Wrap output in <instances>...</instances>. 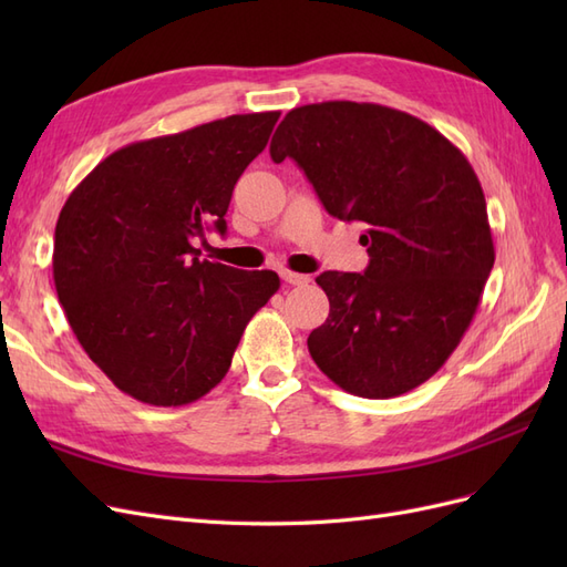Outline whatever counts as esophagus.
I'll return each mask as SVG.
<instances>
[{
    "label": "esophagus",
    "instance_id": "34e87169",
    "mask_svg": "<svg viewBox=\"0 0 567 567\" xmlns=\"http://www.w3.org/2000/svg\"><path fill=\"white\" fill-rule=\"evenodd\" d=\"M281 279H284L286 284H290V286H305V284H310V277H307V274L288 271V269L281 271Z\"/></svg>",
    "mask_w": 567,
    "mask_h": 567
}]
</instances>
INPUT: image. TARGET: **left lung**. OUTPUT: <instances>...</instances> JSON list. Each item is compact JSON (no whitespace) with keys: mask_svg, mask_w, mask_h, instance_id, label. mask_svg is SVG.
Instances as JSON below:
<instances>
[{"mask_svg":"<svg viewBox=\"0 0 567 567\" xmlns=\"http://www.w3.org/2000/svg\"><path fill=\"white\" fill-rule=\"evenodd\" d=\"M269 153L298 163L326 213L367 227L364 274L317 277L331 302L307 338L317 367L369 400L425 383L466 333L494 267L466 156L414 115L354 101L293 109Z\"/></svg>","mask_w":567,"mask_h":567,"instance_id":"obj_1","label":"left lung"}]
</instances>
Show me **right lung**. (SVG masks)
Segmentation results:
<instances>
[{
  "label": "right lung",
  "instance_id": "1",
  "mask_svg": "<svg viewBox=\"0 0 567 567\" xmlns=\"http://www.w3.org/2000/svg\"><path fill=\"white\" fill-rule=\"evenodd\" d=\"M279 111L229 115L120 148L68 196L54 234V284L68 323L115 388L153 406L200 400L225 379L277 271L200 260L227 231L244 169Z\"/></svg>",
  "mask_w": 567,
  "mask_h": 567
}]
</instances>
